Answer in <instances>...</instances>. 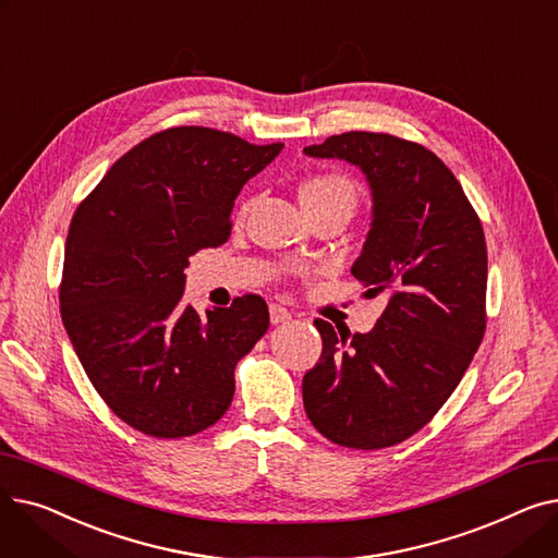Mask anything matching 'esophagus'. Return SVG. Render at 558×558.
I'll use <instances>...</instances> for the list:
<instances>
[{
  "instance_id": "1",
  "label": "esophagus",
  "mask_w": 558,
  "mask_h": 558,
  "mask_svg": "<svg viewBox=\"0 0 558 558\" xmlns=\"http://www.w3.org/2000/svg\"><path fill=\"white\" fill-rule=\"evenodd\" d=\"M269 316H271V324L278 326V324H287V320L291 318V312L282 305H271L269 307Z\"/></svg>"
}]
</instances>
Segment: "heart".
Instances as JSON below:
<instances>
[{
	"mask_svg": "<svg viewBox=\"0 0 558 558\" xmlns=\"http://www.w3.org/2000/svg\"><path fill=\"white\" fill-rule=\"evenodd\" d=\"M299 196L305 213L320 208H343L348 215L355 210L357 190L355 183L343 173L324 171L305 179L299 187Z\"/></svg>",
	"mask_w": 558,
	"mask_h": 558,
	"instance_id": "obj_1",
	"label": "heart"
}]
</instances>
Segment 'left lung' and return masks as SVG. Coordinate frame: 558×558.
Here are the masks:
<instances>
[{
	"mask_svg": "<svg viewBox=\"0 0 558 558\" xmlns=\"http://www.w3.org/2000/svg\"><path fill=\"white\" fill-rule=\"evenodd\" d=\"M305 156L362 169L373 219L353 274L387 307L366 335L324 339L303 377L305 414L332 444L377 450L427 425L473 362L486 330V240L454 173L425 146L350 131Z\"/></svg>",
	"mask_w": 558,
	"mask_h": 558,
	"instance_id": "8db88e82",
	"label": "left lung"
}]
</instances>
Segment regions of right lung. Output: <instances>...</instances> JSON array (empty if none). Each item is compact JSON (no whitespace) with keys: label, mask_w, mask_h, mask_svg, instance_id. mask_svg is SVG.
Listing matches in <instances>:
<instances>
[{"label":"right lung","mask_w":558,"mask_h":558,"mask_svg":"<svg viewBox=\"0 0 558 558\" xmlns=\"http://www.w3.org/2000/svg\"><path fill=\"white\" fill-rule=\"evenodd\" d=\"M203 126L142 140L72 217L61 316L83 371L133 429L156 438L215 425L234 366L269 328L259 296L201 316L183 305L190 255L230 238L238 194L280 151Z\"/></svg>","instance_id":"obj_1"}]
</instances>
